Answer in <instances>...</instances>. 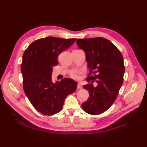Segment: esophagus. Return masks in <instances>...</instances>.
<instances>
[{
  "mask_svg": "<svg viewBox=\"0 0 147 147\" xmlns=\"http://www.w3.org/2000/svg\"><path fill=\"white\" fill-rule=\"evenodd\" d=\"M82 88V87L81 86V84H78V85H77V88L78 89H81Z\"/></svg>",
  "mask_w": 147,
  "mask_h": 147,
  "instance_id": "1",
  "label": "esophagus"
}]
</instances>
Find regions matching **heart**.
<instances>
[{
	"mask_svg": "<svg viewBox=\"0 0 147 147\" xmlns=\"http://www.w3.org/2000/svg\"><path fill=\"white\" fill-rule=\"evenodd\" d=\"M82 74V71L80 70H73L70 73V77L74 79V80H80V76Z\"/></svg>",
	"mask_w": 147,
	"mask_h": 147,
	"instance_id": "b5f03b06",
	"label": "heart"
}]
</instances>
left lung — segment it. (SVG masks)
<instances>
[{
  "label": "left lung",
  "mask_w": 147,
  "mask_h": 147,
  "mask_svg": "<svg viewBox=\"0 0 147 147\" xmlns=\"http://www.w3.org/2000/svg\"><path fill=\"white\" fill-rule=\"evenodd\" d=\"M78 47L85 52L90 69L87 81L97 82L83 86L89 92V98L82 108L90 115H99L107 111L115 101L123 82L125 68L120 51L102 37L77 39Z\"/></svg>",
  "instance_id": "obj_1"
}]
</instances>
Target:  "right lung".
I'll return each instance as SVG.
<instances>
[{
    "label": "right lung",
    "mask_w": 147,
    "mask_h": 147,
    "mask_svg": "<svg viewBox=\"0 0 147 147\" xmlns=\"http://www.w3.org/2000/svg\"><path fill=\"white\" fill-rule=\"evenodd\" d=\"M76 40L53 36L40 38L31 44L23 54L21 71L24 92L34 108L45 115L60 112L66 98L77 89V82L69 78L52 81V69L58 65L59 55Z\"/></svg>",
    "instance_id": "add662e5"
}]
</instances>
